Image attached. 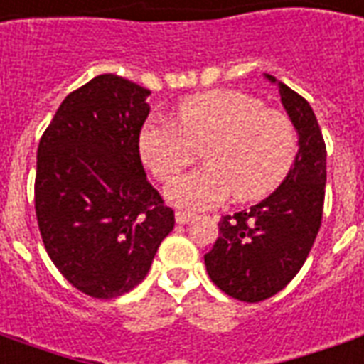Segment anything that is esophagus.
Returning <instances> with one entry per match:
<instances>
[{
    "mask_svg": "<svg viewBox=\"0 0 364 364\" xmlns=\"http://www.w3.org/2000/svg\"><path fill=\"white\" fill-rule=\"evenodd\" d=\"M193 218H195V214H191V212H183V210L175 212V222L177 223H189Z\"/></svg>",
    "mask_w": 364,
    "mask_h": 364,
    "instance_id": "1",
    "label": "esophagus"
}]
</instances>
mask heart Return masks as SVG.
<instances>
[{
	"label": "heart",
	"mask_w": 364,
	"mask_h": 364,
	"mask_svg": "<svg viewBox=\"0 0 364 364\" xmlns=\"http://www.w3.org/2000/svg\"><path fill=\"white\" fill-rule=\"evenodd\" d=\"M200 147L205 168L166 189L179 208H212L230 193L239 203L272 193L295 161L297 131L289 115L250 94L206 90L181 100L173 123L150 119L139 134L142 164L164 183L192 163Z\"/></svg>",
	"instance_id": "b5f03b06"
}]
</instances>
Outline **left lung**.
<instances>
[{"label": "left lung", "instance_id": "obj_1", "mask_svg": "<svg viewBox=\"0 0 364 364\" xmlns=\"http://www.w3.org/2000/svg\"><path fill=\"white\" fill-rule=\"evenodd\" d=\"M276 82L272 75H266ZM285 112L299 134L289 173L262 203L223 216L220 237L204 264L210 279L230 297L260 303L289 284L312 249L322 223L326 144L311 104L278 82Z\"/></svg>", "mask_w": 364, "mask_h": 364}]
</instances>
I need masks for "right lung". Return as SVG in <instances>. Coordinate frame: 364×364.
Masks as SVG:
<instances>
[{"instance_id": "add662e5", "label": "right lung", "mask_w": 364, "mask_h": 364, "mask_svg": "<svg viewBox=\"0 0 364 364\" xmlns=\"http://www.w3.org/2000/svg\"><path fill=\"white\" fill-rule=\"evenodd\" d=\"M148 96L136 82L98 75L61 102L40 139V235L63 278L94 299L141 284L175 225L139 152Z\"/></svg>"}]
</instances>
